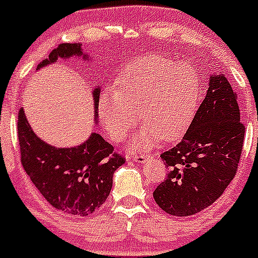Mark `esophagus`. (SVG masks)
Wrapping results in <instances>:
<instances>
[{"label": "esophagus", "mask_w": 258, "mask_h": 258, "mask_svg": "<svg viewBox=\"0 0 258 258\" xmlns=\"http://www.w3.org/2000/svg\"><path fill=\"white\" fill-rule=\"evenodd\" d=\"M149 158V154H145V153H140V154H135V155H132V160H135V162H139V163H144L145 162V159Z\"/></svg>", "instance_id": "esophagus-1"}]
</instances>
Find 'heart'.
<instances>
[{"instance_id": "1", "label": "heart", "mask_w": 258, "mask_h": 258, "mask_svg": "<svg viewBox=\"0 0 258 258\" xmlns=\"http://www.w3.org/2000/svg\"><path fill=\"white\" fill-rule=\"evenodd\" d=\"M200 98L197 72L187 63L162 56H145L127 64L118 75L115 89L102 94L100 122L110 139L122 141L137 121L144 122L135 137V149H148L162 137L172 140L192 122Z\"/></svg>"}]
</instances>
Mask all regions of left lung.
Listing matches in <instances>:
<instances>
[{
    "label": "left lung",
    "instance_id": "obj_1",
    "mask_svg": "<svg viewBox=\"0 0 258 258\" xmlns=\"http://www.w3.org/2000/svg\"><path fill=\"white\" fill-rule=\"evenodd\" d=\"M237 99L227 78L213 75L183 139L160 155L168 175L153 196L165 213H200L214 204L234 178L245 130Z\"/></svg>",
    "mask_w": 258,
    "mask_h": 258
}]
</instances>
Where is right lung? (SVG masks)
<instances>
[{
	"label": "right lung",
	"mask_w": 258,
	"mask_h": 258,
	"mask_svg": "<svg viewBox=\"0 0 258 258\" xmlns=\"http://www.w3.org/2000/svg\"><path fill=\"white\" fill-rule=\"evenodd\" d=\"M72 56L88 58L80 43H62L37 69ZM99 94V86H96L93 91L95 108ZM18 137L26 174L53 208L70 215L88 216L98 210L109 196L113 174L126 160L95 132L74 148L48 145L31 130L23 108L19 110Z\"/></svg>",
	"instance_id": "obj_1"
}]
</instances>
